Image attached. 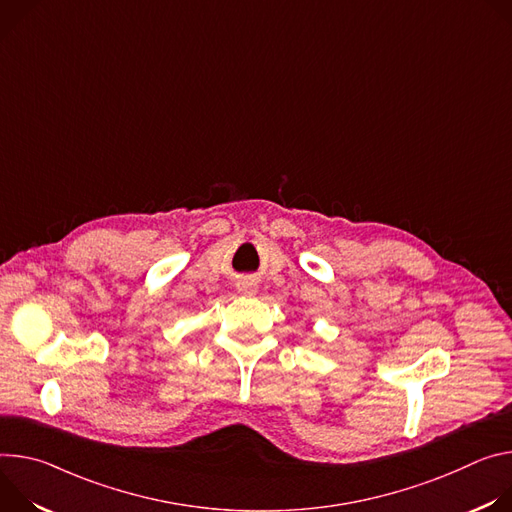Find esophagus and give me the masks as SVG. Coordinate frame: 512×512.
<instances>
[{
	"label": "esophagus",
	"instance_id": "obj_1",
	"mask_svg": "<svg viewBox=\"0 0 512 512\" xmlns=\"http://www.w3.org/2000/svg\"><path fill=\"white\" fill-rule=\"evenodd\" d=\"M238 289H240V293H244V295H254V293L258 291V287L254 285V282H240Z\"/></svg>",
	"mask_w": 512,
	"mask_h": 512
}]
</instances>
